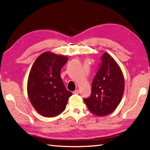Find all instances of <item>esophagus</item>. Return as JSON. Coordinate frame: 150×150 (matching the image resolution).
Masks as SVG:
<instances>
[{
	"instance_id": "esophagus-1",
	"label": "esophagus",
	"mask_w": 150,
	"mask_h": 150,
	"mask_svg": "<svg viewBox=\"0 0 150 150\" xmlns=\"http://www.w3.org/2000/svg\"><path fill=\"white\" fill-rule=\"evenodd\" d=\"M73 94H79V90H75V91H73Z\"/></svg>"
}]
</instances>
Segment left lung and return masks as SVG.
Returning <instances> with one entry per match:
<instances>
[{
  "mask_svg": "<svg viewBox=\"0 0 150 150\" xmlns=\"http://www.w3.org/2000/svg\"><path fill=\"white\" fill-rule=\"evenodd\" d=\"M98 71L92 84V93L84 101L96 116L112 113L120 104L124 92V79L120 67L107 52L101 57Z\"/></svg>",
  "mask_w": 150,
  "mask_h": 150,
  "instance_id": "left-lung-1",
  "label": "left lung"
}]
</instances>
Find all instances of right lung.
<instances>
[{
    "label": "right lung",
    "instance_id": "obj_1",
    "mask_svg": "<svg viewBox=\"0 0 150 150\" xmlns=\"http://www.w3.org/2000/svg\"><path fill=\"white\" fill-rule=\"evenodd\" d=\"M67 60L65 56L45 52L37 58L32 67L27 83L28 96L41 115L54 117L65 110L72 93L64 86L60 70Z\"/></svg>",
    "mask_w": 150,
    "mask_h": 150
}]
</instances>
